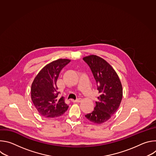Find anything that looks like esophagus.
<instances>
[{"instance_id":"34e87169","label":"esophagus","mask_w":156,"mask_h":156,"mask_svg":"<svg viewBox=\"0 0 156 156\" xmlns=\"http://www.w3.org/2000/svg\"><path fill=\"white\" fill-rule=\"evenodd\" d=\"M81 101V99H78L76 100H72V102H73V103H80V102Z\"/></svg>"}]
</instances>
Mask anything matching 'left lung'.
<instances>
[{
	"mask_svg": "<svg viewBox=\"0 0 156 156\" xmlns=\"http://www.w3.org/2000/svg\"><path fill=\"white\" fill-rule=\"evenodd\" d=\"M83 60L93 72L99 94L94 110L85 117L91 122L101 124L108 120L119 108L123 98L122 85L117 72L104 58L90 55Z\"/></svg>",
	"mask_w": 156,
	"mask_h": 156,
	"instance_id": "1",
	"label": "left lung"
}]
</instances>
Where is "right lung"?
Listing matches in <instances>:
<instances>
[{
	"label": "right lung",
	"mask_w": 156,
	"mask_h": 156,
	"mask_svg": "<svg viewBox=\"0 0 156 156\" xmlns=\"http://www.w3.org/2000/svg\"><path fill=\"white\" fill-rule=\"evenodd\" d=\"M70 62V59L59 58L47 64L32 83L31 100L39 114L44 117H60L69 108L63 97L58 98L59 92L56 84L60 71Z\"/></svg>",
	"instance_id": "right-lung-1"
}]
</instances>
